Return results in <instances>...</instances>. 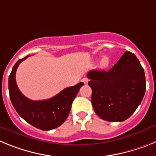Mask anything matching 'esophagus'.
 Listing matches in <instances>:
<instances>
[{"instance_id":"1","label":"esophagus","mask_w":156,"mask_h":156,"mask_svg":"<svg viewBox=\"0 0 156 156\" xmlns=\"http://www.w3.org/2000/svg\"><path fill=\"white\" fill-rule=\"evenodd\" d=\"M81 81H82V82L84 84H87V83H88V81H89V80H88L87 77H84V78H83L82 80Z\"/></svg>"}]
</instances>
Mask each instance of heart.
<instances>
[{
    "instance_id": "b5f03b06",
    "label": "heart",
    "mask_w": 156,
    "mask_h": 156,
    "mask_svg": "<svg viewBox=\"0 0 156 156\" xmlns=\"http://www.w3.org/2000/svg\"><path fill=\"white\" fill-rule=\"evenodd\" d=\"M109 63H110V62H109V59H108V58L106 57V56H104V57L101 58V60L99 66H100L101 69H106L107 67H108V65H109Z\"/></svg>"
}]
</instances>
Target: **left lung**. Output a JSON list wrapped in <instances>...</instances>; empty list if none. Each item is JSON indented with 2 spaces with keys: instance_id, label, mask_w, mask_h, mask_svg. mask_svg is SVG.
Wrapping results in <instances>:
<instances>
[{
  "instance_id": "left-lung-1",
  "label": "left lung",
  "mask_w": 156,
  "mask_h": 156,
  "mask_svg": "<svg viewBox=\"0 0 156 156\" xmlns=\"http://www.w3.org/2000/svg\"><path fill=\"white\" fill-rule=\"evenodd\" d=\"M87 77L94 109L106 121L126 120L137 109L145 93L144 69L129 51L125 52L108 71L91 70Z\"/></svg>"
}]
</instances>
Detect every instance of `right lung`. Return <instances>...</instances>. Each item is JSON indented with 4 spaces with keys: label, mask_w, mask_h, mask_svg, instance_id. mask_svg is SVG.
<instances>
[{
    "label": "right lung",
    "mask_w": 156,
    "mask_h": 156,
    "mask_svg": "<svg viewBox=\"0 0 156 156\" xmlns=\"http://www.w3.org/2000/svg\"><path fill=\"white\" fill-rule=\"evenodd\" d=\"M29 56L19 59L13 66L9 76L8 89L11 101L18 114L28 123L42 130H50L61 126L67 119L72 103L83 83L66 88L47 100H30L20 92L16 81L18 66Z\"/></svg>",
    "instance_id": "right-lung-1"
}]
</instances>
